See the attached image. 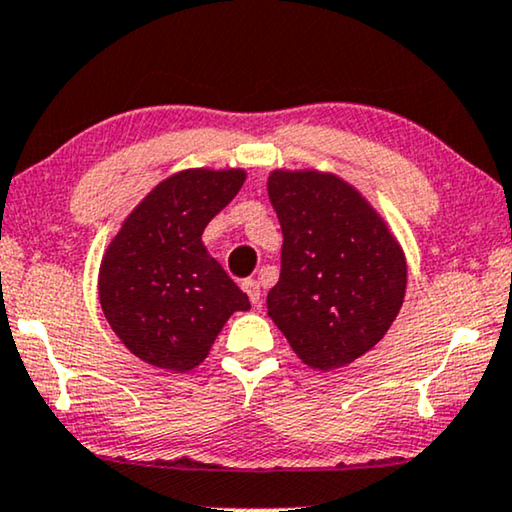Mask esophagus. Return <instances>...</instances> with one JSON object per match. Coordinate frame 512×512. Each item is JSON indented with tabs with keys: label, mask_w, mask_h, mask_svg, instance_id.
I'll return each instance as SVG.
<instances>
[{
	"label": "esophagus",
	"mask_w": 512,
	"mask_h": 512,
	"mask_svg": "<svg viewBox=\"0 0 512 512\" xmlns=\"http://www.w3.org/2000/svg\"><path fill=\"white\" fill-rule=\"evenodd\" d=\"M241 288L245 290V295L250 297L252 306H260L262 304V290H260V281H255V278H245L241 283Z\"/></svg>",
	"instance_id": "esophagus-1"
}]
</instances>
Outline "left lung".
<instances>
[{"instance_id": "left-lung-1", "label": "left lung", "mask_w": 512, "mask_h": 512, "mask_svg": "<svg viewBox=\"0 0 512 512\" xmlns=\"http://www.w3.org/2000/svg\"><path fill=\"white\" fill-rule=\"evenodd\" d=\"M269 199L283 229L269 316L309 367L349 365L386 335L403 306V250L370 203L335 175L276 170Z\"/></svg>"}]
</instances>
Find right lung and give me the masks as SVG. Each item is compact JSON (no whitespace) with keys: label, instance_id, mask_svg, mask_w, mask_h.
Here are the masks:
<instances>
[{"label":"right lung","instance_id":"1","mask_svg":"<svg viewBox=\"0 0 512 512\" xmlns=\"http://www.w3.org/2000/svg\"><path fill=\"white\" fill-rule=\"evenodd\" d=\"M243 180V170H182L145 196L109 243L98 283L102 311L145 363L192 370L231 313L250 309L201 243Z\"/></svg>","mask_w":512,"mask_h":512}]
</instances>
